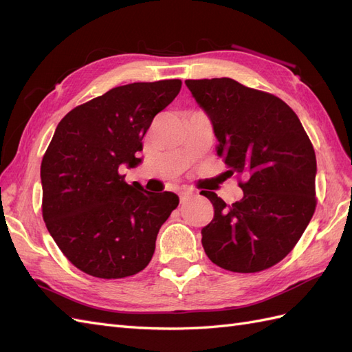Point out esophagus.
Returning a JSON list of instances; mask_svg holds the SVG:
<instances>
[{
	"label": "esophagus",
	"mask_w": 352,
	"mask_h": 352,
	"mask_svg": "<svg viewBox=\"0 0 352 352\" xmlns=\"http://www.w3.org/2000/svg\"><path fill=\"white\" fill-rule=\"evenodd\" d=\"M192 197H195V194L192 192V190H188V189H182L179 192V198H180V202H185V201H188L189 198H192Z\"/></svg>",
	"instance_id": "34e87169"
}]
</instances>
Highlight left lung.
I'll return each instance as SVG.
<instances>
[{"label": "left lung", "mask_w": 352, "mask_h": 352, "mask_svg": "<svg viewBox=\"0 0 352 352\" xmlns=\"http://www.w3.org/2000/svg\"><path fill=\"white\" fill-rule=\"evenodd\" d=\"M217 138V155L243 175V198L228 206L202 190L214 217L202 247L219 267L255 273L289 254L310 223L316 198V153L294 110L273 94L229 78L185 80Z\"/></svg>", "instance_id": "1"}]
</instances>
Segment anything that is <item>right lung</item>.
<instances>
[{"mask_svg": "<svg viewBox=\"0 0 352 352\" xmlns=\"http://www.w3.org/2000/svg\"><path fill=\"white\" fill-rule=\"evenodd\" d=\"M180 88L179 79L123 85L58 123L41 163L42 217L83 273L122 279L151 261L157 233L179 197L127 185L119 168L141 163L144 135Z\"/></svg>", "mask_w": 352, "mask_h": 352, "instance_id": "add662e5", "label": "right lung"}]
</instances>
